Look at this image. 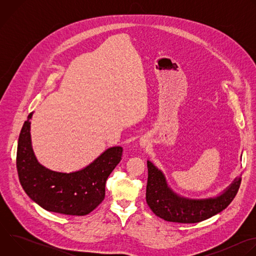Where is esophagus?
Masks as SVG:
<instances>
[{"label": "esophagus", "instance_id": "esophagus-1", "mask_svg": "<svg viewBox=\"0 0 256 256\" xmlns=\"http://www.w3.org/2000/svg\"><path fill=\"white\" fill-rule=\"evenodd\" d=\"M140 144H142V146H144V144H144V142L142 140H140Z\"/></svg>", "mask_w": 256, "mask_h": 256}]
</instances>
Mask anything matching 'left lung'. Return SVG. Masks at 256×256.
Returning <instances> with one entry per match:
<instances>
[{
	"label": "left lung",
	"instance_id": "left-lung-1",
	"mask_svg": "<svg viewBox=\"0 0 256 256\" xmlns=\"http://www.w3.org/2000/svg\"><path fill=\"white\" fill-rule=\"evenodd\" d=\"M148 182L146 200L152 212L168 222L192 224L198 223L221 212L234 200L240 188L241 178H235L232 184L214 198H188L175 194L166 178L151 161H147Z\"/></svg>",
	"mask_w": 256,
	"mask_h": 256
}]
</instances>
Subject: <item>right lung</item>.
Returning <instances> with one entry per match:
<instances>
[{
	"instance_id": "1",
	"label": "right lung",
	"mask_w": 256,
	"mask_h": 256,
	"mask_svg": "<svg viewBox=\"0 0 256 256\" xmlns=\"http://www.w3.org/2000/svg\"><path fill=\"white\" fill-rule=\"evenodd\" d=\"M31 112L24 122L17 148V171L27 196L48 212L85 216L104 200L108 176L122 160V148L112 147L85 168L70 173L58 172L36 159L30 136Z\"/></svg>"
}]
</instances>
